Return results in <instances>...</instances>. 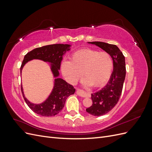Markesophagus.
<instances>
[{"label": "esophagus", "instance_id": "obj_1", "mask_svg": "<svg viewBox=\"0 0 152 152\" xmlns=\"http://www.w3.org/2000/svg\"><path fill=\"white\" fill-rule=\"evenodd\" d=\"M77 94L79 96H81V97H83V98H88L91 96L90 94L87 93H86V92H84L82 90H79V89H78L77 91Z\"/></svg>", "mask_w": 152, "mask_h": 152}]
</instances>
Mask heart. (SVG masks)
<instances>
[{"instance_id":"heart-1","label":"heart","mask_w":152,"mask_h":152,"mask_svg":"<svg viewBox=\"0 0 152 152\" xmlns=\"http://www.w3.org/2000/svg\"><path fill=\"white\" fill-rule=\"evenodd\" d=\"M112 69L113 61L108 53L89 48L77 50L72 54L71 61L63 60L61 65L62 74L68 82L75 83L83 72V84L95 87L107 83Z\"/></svg>"}]
</instances>
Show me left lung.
<instances>
[{
	"mask_svg": "<svg viewBox=\"0 0 152 152\" xmlns=\"http://www.w3.org/2000/svg\"><path fill=\"white\" fill-rule=\"evenodd\" d=\"M88 44L96 45L104 50L113 60V70L108 82L100 91L91 94L93 104L86 109V112L92 115L99 117L112 110L121 97L126 73L125 57L116 45L103 42Z\"/></svg>",
	"mask_w": 152,
	"mask_h": 152,
	"instance_id": "left-lung-1",
	"label": "left lung"
}]
</instances>
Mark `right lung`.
<instances>
[{
	"instance_id": "add662e5",
	"label": "right lung",
	"mask_w": 152,
	"mask_h": 152,
	"mask_svg": "<svg viewBox=\"0 0 152 152\" xmlns=\"http://www.w3.org/2000/svg\"><path fill=\"white\" fill-rule=\"evenodd\" d=\"M70 44H52L36 48L27 53L23 61L20 72L25 64L33 59H40L48 62L54 78V86L51 93L44 102L39 104L31 103L25 96L23 86L21 92L26 103L35 113L44 117L54 116L61 111L69 96L75 93V89L63 79L59 78V70L63 55L70 50Z\"/></svg>"
}]
</instances>
